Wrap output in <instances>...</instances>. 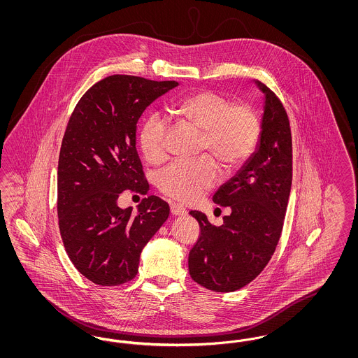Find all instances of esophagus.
Listing matches in <instances>:
<instances>
[{
  "mask_svg": "<svg viewBox=\"0 0 358 358\" xmlns=\"http://www.w3.org/2000/svg\"><path fill=\"white\" fill-rule=\"evenodd\" d=\"M171 212L173 216H185L187 213V209L180 204H171Z\"/></svg>",
  "mask_w": 358,
  "mask_h": 358,
  "instance_id": "34e87169",
  "label": "esophagus"
}]
</instances>
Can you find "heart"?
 I'll return each mask as SVG.
<instances>
[{
  "mask_svg": "<svg viewBox=\"0 0 358 358\" xmlns=\"http://www.w3.org/2000/svg\"><path fill=\"white\" fill-rule=\"evenodd\" d=\"M173 110L203 130L200 149L213 154L225 169H238L255 152L262 126L252 107L234 104L217 91L203 90L180 98L173 104ZM166 120L158 113L150 114L139 129L138 145L150 164H159L166 157ZM219 180L217 162L209 155H201L192 161H173L159 171L158 187L178 201L192 203Z\"/></svg>",
  "mask_w": 358,
  "mask_h": 358,
  "instance_id": "heart-1",
  "label": "heart"
}]
</instances>
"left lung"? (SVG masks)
Masks as SVG:
<instances>
[{"label": "left lung", "mask_w": 358, "mask_h": 358, "mask_svg": "<svg viewBox=\"0 0 358 358\" xmlns=\"http://www.w3.org/2000/svg\"><path fill=\"white\" fill-rule=\"evenodd\" d=\"M264 94L262 134L255 153L224 184L213 201L231 213L215 227L204 213L190 210L200 236L189 252V273L203 287L236 291L268 264L282 234L292 181V139L287 113L270 88Z\"/></svg>", "instance_id": "1"}]
</instances>
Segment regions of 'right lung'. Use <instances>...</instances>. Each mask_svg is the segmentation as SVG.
<instances>
[{
	"mask_svg": "<svg viewBox=\"0 0 358 358\" xmlns=\"http://www.w3.org/2000/svg\"><path fill=\"white\" fill-rule=\"evenodd\" d=\"M177 85L111 75L85 92L69 118L57 168L59 228L72 264L95 285L136 278L142 248L169 216V205L157 196L143 199L136 213L117 201L126 189L148 193L136 123Z\"/></svg>",
	"mask_w": 358,
	"mask_h": 358,
	"instance_id": "1",
	"label": "right lung"
}]
</instances>
